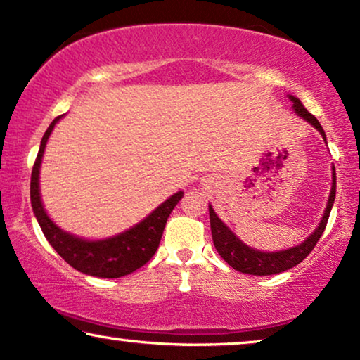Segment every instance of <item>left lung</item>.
Wrapping results in <instances>:
<instances>
[{
  "label": "left lung",
  "instance_id": "1",
  "mask_svg": "<svg viewBox=\"0 0 360 360\" xmlns=\"http://www.w3.org/2000/svg\"><path fill=\"white\" fill-rule=\"evenodd\" d=\"M290 101H292V112L300 115L301 119L306 120L307 124H311L315 130L322 135L325 145H327V136L322 125L309 110L302 106V103L296 96L288 95ZM336 196V172L335 165L331 164V190L328 196L327 207H325L322 219L311 235L300 245L291 246L288 250L281 251H261L256 248L248 246L246 243H243L229 226L225 225L222 219L215 214L214 207L209 204V219H211V231H212V241L220 257L224 261L231 265L235 270L241 274H250V275H275L285 270L292 269L295 265L302 262L307 257V254L314 250V246L317 245L319 238L322 236L325 226H327L331 207H333Z\"/></svg>",
  "mask_w": 360,
  "mask_h": 360
}]
</instances>
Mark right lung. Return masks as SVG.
<instances>
[{"instance_id": "add662e5", "label": "right lung", "mask_w": 360, "mask_h": 360, "mask_svg": "<svg viewBox=\"0 0 360 360\" xmlns=\"http://www.w3.org/2000/svg\"><path fill=\"white\" fill-rule=\"evenodd\" d=\"M64 115L65 114L59 115L49 124L41 138L37 161L33 164L30 180L33 214L49 245L75 270L91 276H99V278H119V276L129 275L143 267L154 256L161 243L165 222L174 207L184 198V191L174 193L145 219L114 236L103 238V240H85L63 230L53 222L43 206L40 195V169L49 135L53 134L54 127Z\"/></svg>"}]
</instances>
